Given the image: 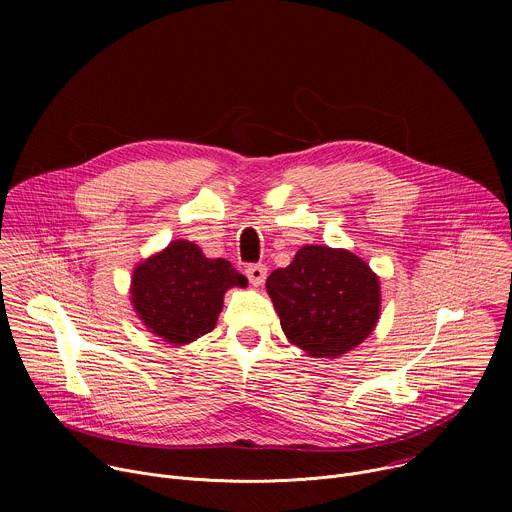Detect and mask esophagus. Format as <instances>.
<instances>
[{
  "label": "esophagus",
  "mask_w": 512,
  "mask_h": 512,
  "mask_svg": "<svg viewBox=\"0 0 512 512\" xmlns=\"http://www.w3.org/2000/svg\"><path fill=\"white\" fill-rule=\"evenodd\" d=\"M245 273H247V279L251 281V285H255V287L263 285V281L267 279V267H265V265H261V263H257V265H249Z\"/></svg>",
  "instance_id": "1"
}]
</instances>
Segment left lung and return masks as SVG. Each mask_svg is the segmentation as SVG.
<instances>
[{
  "label": "left lung",
  "mask_w": 512,
  "mask_h": 512,
  "mask_svg": "<svg viewBox=\"0 0 512 512\" xmlns=\"http://www.w3.org/2000/svg\"><path fill=\"white\" fill-rule=\"evenodd\" d=\"M265 287L285 338L312 358L344 356L381 316L379 275L346 249L304 245Z\"/></svg>",
  "instance_id": "obj_1"
}]
</instances>
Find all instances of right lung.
Instances as JSON below:
<instances>
[{
    "instance_id": "1",
    "label": "right lung",
    "mask_w": 512,
    "mask_h": 512,
    "mask_svg": "<svg viewBox=\"0 0 512 512\" xmlns=\"http://www.w3.org/2000/svg\"><path fill=\"white\" fill-rule=\"evenodd\" d=\"M231 287H247L227 259H208L192 241L176 239L135 265L129 298L145 330L184 346L214 330Z\"/></svg>"
}]
</instances>
